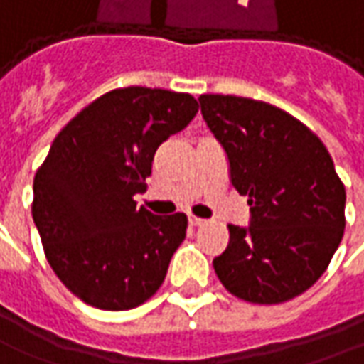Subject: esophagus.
<instances>
[{
  "mask_svg": "<svg viewBox=\"0 0 364 364\" xmlns=\"http://www.w3.org/2000/svg\"><path fill=\"white\" fill-rule=\"evenodd\" d=\"M205 223H207L205 218L193 217V215H191V217H189V225H191V226H203V225H205Z\"/></svg>",
  "mask_w": 364,
  "mask_h": 364,
  "instance_id": "34e87169",
  "label": "esophagus"
}]
</instances>
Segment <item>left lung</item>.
Instances as JSON below:
<instances>
[{"mask_svg": "<svg viewBox=\"0 0 364 364\" xmlns=\"http://www.w3.org/2000/svg\"><path fill=\"white\" fill-rule=\"evenodd\" d=\"M203 118L248 195L250 225H228L218 279L250 304H282L314 286L345 230V185L323 141L272 104L203 94Z\"/></svg>", "mask_w": 364, "mask_h": 364, "instance_id": "1", "label": "left lung"}]
</instances>
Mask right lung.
Wrapping results in <instances>:
<instances>
[{"instance_id":"add662e5","label":"right lung","mask_w":364,"mask_h":364,"mask_svg":"<svg viewBox=\"0 0 364 364\" xmlns=\"http://www.w3.org/2000/svg\"><path fill=\"white\" fill-rule=\"evenodd\" d=\"M199 110L185 92L128 86L78 112L33 181V220L58 279L108 311L141 306L164 284L187 217L136 207L157 147Z\"/></svg>"}]
</instances>
